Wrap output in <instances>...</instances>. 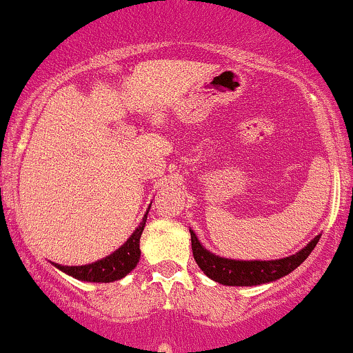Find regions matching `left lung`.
Masks as SVG:
<instances>
[{
  "label": "left lung",
  "mask_w": 353,
  "mask_h": 353,
  "mask_svg": "<svg viewBox=\"0 0 353 353\" xmlns=\"http://www.w3.org/2000/svg\"><path fill=\"white\" fill-rule=\"evenodd\" d=\"M190 236L193 257H195V263L199 264V268L210 279L221 284H227V286H257V284L276 281V279L294 271L312 254L313 249L316 248L318 241H320V236H316L305 249L293 254V256L284 257V259L234 261L223 259V257L208 252L200 244L193 230H190Z\"/></svg>",
  "instance_id": "obj_1"
}]
</instances>
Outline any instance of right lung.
<instances>
[{
  "mask_svg": "<svg viewBox=\"0 0 353 353\" xmlns=\"http://www.w3.org/2000/svg\"><path fill=\"white\" fill-rule=\"evenodd\" d=\"M148 214L143 219V222L139 223L138 229L132 232V236L121 245L117 251L109 254L104 259L97 261V263L85 264V266H60L55 264V268H59L60 271L67 272L72 278L81 279V281H92V283H111L116 279L124 278L128 272H131L132 269L138 264L139 256V239H141L143 229H145Z\"/></svg>",
  "mask_w": 353,
  "mask_h": 353,
  "instance_id": "obj_1",
  "label": "right lung"
}]
</instances>
